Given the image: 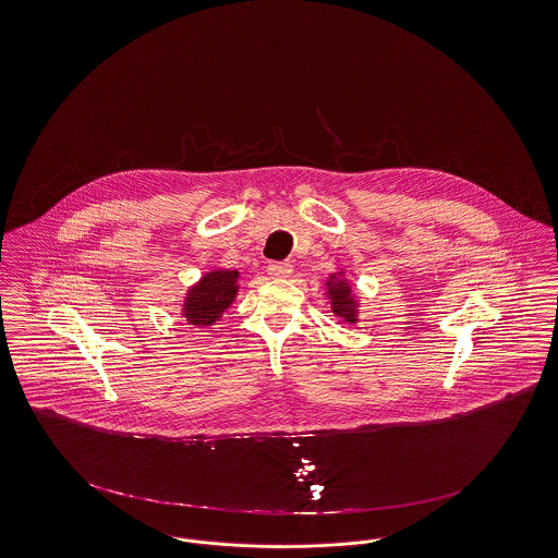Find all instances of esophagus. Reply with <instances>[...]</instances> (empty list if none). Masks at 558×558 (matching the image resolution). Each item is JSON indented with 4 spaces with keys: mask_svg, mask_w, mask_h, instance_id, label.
<instances>
[{
    "mask_svg": "<svg viewBox=\"0 0 558 558\" xmlns=\"http://www.w3.org/2000/svg\"><path fill=\"white\" fill-rule=\"evenodd\" d=\"M266 270H268V275L275 277V279H288V277L292 275L294 266H292L290 262H270Z\"/></svg>",
    "mask_w": 558,
    "mask_h": 558,
    "instance_id": "1",
    "label": "esophagus"
}]
</instances>
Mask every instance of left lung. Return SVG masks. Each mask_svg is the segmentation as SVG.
I'll list each match as a JSON object with an SVG mask.
<instances>
[{"instance_id": "8db88e82", "label": "left lung", "mask_w": 558, "mask_h": 558, "mask_svg": "<svg viewBox=\"0 0 558 558\" xmlns=\"http://www.w3.org/2000/svg\"><path fill=\"white\" fill-rule=\"evenodd\" d=\"M335 279V277H330ZM328 294L332 298V311L344 322H355V300L351 296V286L344 281H330Z\"/></svg>"}]
</instances>
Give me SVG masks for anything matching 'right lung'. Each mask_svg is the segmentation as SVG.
<instances>
[{
	"label": "right lung",
	"mask_w": 558,
	"mask_h": 558,
	"mask_svg": "<svg viewBox=\"0 0 558 558\" xmlns=\"http://www.w3.org/2000/svg\"><path fill=\"white\" fill-rule=\"evenodd\" d=\"M236 270L205 275L186 296L184 317L196 326H211L236 296Z\"/></svg>",
	"instance_id": "1"
}]
</instances>
